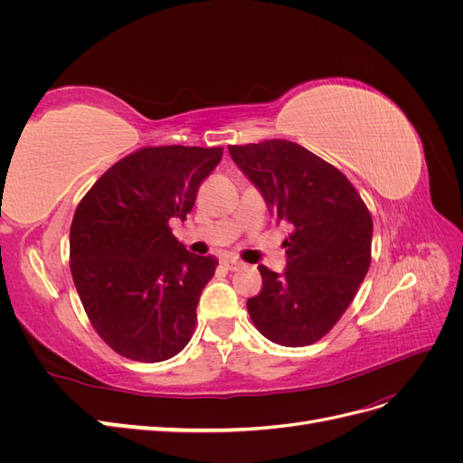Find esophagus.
<instances>
[{"label":"esophagus","instance_id":"obj_1","mask_svg":"<svg viewBox=\"0 0 463 463\" xmlns=\"http://www.w3.org/2000/svg\"><path fill=\"white\" fill-rule=\"evenodd\" d=\"M220 264H222L223 269H226V270H240L241 266H243V262L235 260V259H222V260H220Z\"/></svg>","mask_w":463,"mask_h":463}]
</instances>
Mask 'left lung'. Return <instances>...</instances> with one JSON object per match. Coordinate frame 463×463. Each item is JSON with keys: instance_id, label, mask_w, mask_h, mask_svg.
Instances as JSON below:
<instances>
[{"instance_id": "left-lung-1", "label": "left lung", "mask_w": 463, "mask_h": 463, "mask_svg": "<svg viewBox=\"0 0 463 463\" xmlns=\"http://www.w3.org/2000/svg\"><path fill=\"white\" fill-rule=\"evenodd\" d=\"M270 213L291 223L282 274L259 266L262 289L247 301L257 330L274 344L318 342L354 301L371 264L373 218L349 179L291 141L228 146Z\"/></svg>"}]
</instances>
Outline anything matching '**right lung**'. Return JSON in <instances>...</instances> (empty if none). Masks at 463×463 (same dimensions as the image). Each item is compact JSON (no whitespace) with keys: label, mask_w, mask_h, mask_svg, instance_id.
Returning <instances> with one entry per match:
<instances>
[{"label":"right lung","mask_w":463,"mask_h":463,"mask_svg":"<svg viewBox=\"0 0 463 463\" xmlns=\"http://www.w3.org/2000/svg\"><path fill=\"white\" fill-rule=\"evenodd\" d=\"M222 148L146 146L116 162L79 203L69 260L98 335L119 355L158 363L177 355L194 330L203 288L218 259L177 241Z\"/></svg>","instance_id":"right-lung-1"}]
</instances>
